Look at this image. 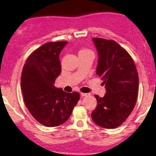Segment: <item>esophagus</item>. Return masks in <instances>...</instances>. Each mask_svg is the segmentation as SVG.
Listing matches in <instances>:
<instances>
[{
	"instance_id": "esophagus-1",
	"label": "esophagus",
	"mask_w": 156,
	"mask_h": 156,
	"mask_svg": "<svg viewBox=\"0 0 156 156\" xmlns=\"http://www.w3.org/2000/svg\"><path fill=\"white\" fill-rule=\"evenodd\" d=\"M80 95L81 97H85V96H87L88 94L87 93H80Z\"/></svg>"
}]
</instances>
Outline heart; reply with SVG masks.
<instances>
[{"instance_id":"heart-1","label":"heart","mask_w":156,"mask_h":156,"mask_svg":"<svg viewBox=\"0 0 156 156\" xmlns=\"http://www.w3.org/2000/svg\"><path fill=\"white\" fill-rule=\"evenodd\" d=\"M86 50H81V51H86Z\"/></svg>"}]
</instances>
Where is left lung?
<instances>
[{"label": "left lung", "mask_w": 156, "mask_h": 156, "mask_svg": "<svg viewBox=\"0 0 156 156\" xmlns=\"http://www.w3.org/2000/svg\"><path fill=\"white\" fill-rule=\"evenodd\" d=\"M99 58L96 73L101 76L106 93L95 95L98 104L91 117L98 126L115 129L120 126L136 105L138 74L128 52L113 40L93 38Z\"/></svg>", "instance_id": "1"}]
</instances>
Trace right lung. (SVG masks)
Instances as JSON below:
<instances>
[{"mask_svg":"<svg viewBox=\"0 0 156 156\" xmlns=\"http://www.w3.org/2000/svg\"><path fill=\"white\" fill-rule=\"evenodd\" d=\"M67 43H45L28 57L23 68L20 86L25 106L36 120L45 126L63 124L80 100L77 92L66 93L55 86L61 72L58 56Z\"/></svg>","mask_w":156,"mask_h":156,"instance_id":"right-lung-1","label":"right lung"}]
</instances>
